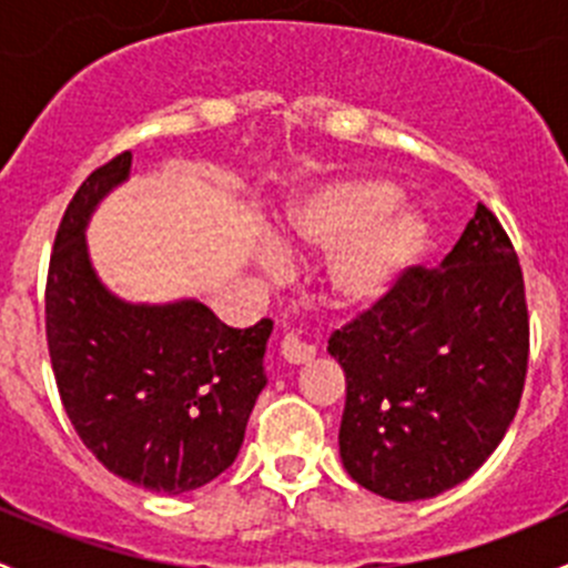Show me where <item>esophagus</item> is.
<instances>
[{
	"label": "esophagus",
	"instance_id": "34e87169",
	"mask_svg": "<svg viewBox=\"0 0 568 568\" xmlns=\"http://www.w3.org/2000/svg\"><path fill=\"white\" fill-rule=\"evenodd\" d=\"M280 354H283L291 365H305L316 357V348H313L311 343L300 341L294 332H288V335L283 337V343H280Z\"/></svg>",
	"mask_w": 568,
	"mask_h": 568
}]
</instances>
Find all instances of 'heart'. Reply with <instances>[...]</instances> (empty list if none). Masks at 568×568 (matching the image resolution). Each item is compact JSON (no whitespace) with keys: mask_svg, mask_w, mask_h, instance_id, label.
<instances>
[{"mask_svg":"<svg viewBox=\"0 0 568 568\" xmlns=\"http://www.w3.org/2000/svg\"><path fill=\"white\" fill-rule=\"evenodd\" d=\"M385 178H337L288 211L283 244L321 250L324 302L335 311H368L385 300L426 239V222Z\"/></svg>","mask_w":568,"mask_h":568,"instance_id":"b5f03b06","label":"heart"}]
</instances>
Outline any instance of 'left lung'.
<instances>
[{"label": "left lung", "mask_w": 568, "mask_h": 568, "mask_svg": "<svg viewBox=\"0 0 568 568\" xmlns=\"http://www.w3.org/2000/svg\"><path fill=\"white\" fill-rule=\"evenodd\" d=\"M346 374L341 459L374 495L437 497L506 437L528 371L517 252L478 205L439 268L412 266L390 294L329 337Z\"/></svg>", "instance_id": "obj_1"}]
</instances>
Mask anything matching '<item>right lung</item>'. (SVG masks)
I'll list each match as a JSON object with an SVG mask.
<instances>
[{
  "label": "right lung",
  "instance_id": "1",
  "mask_svg": "<svg viewBox=\"0 0 568 568\" xmlns=\"http://www.w3.org/2000/svg\"><path fill=\"white\" fill-rule=\"evenodd\" d=\"M131 153L88 175L60 222L45 283V337L62 406L109 473L164 495L236 462L266 387L272 321L233 329L197 300L125 302L88 250L90 216L129 181Z\"/></svg>",
  "mask_w": 568,
  "mask_h": 568
}]
</instances>
